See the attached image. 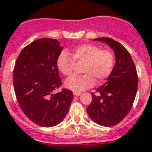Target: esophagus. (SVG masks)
<instances>
[{
	"label": "esophagus",
	"instance_id": "34e87169",
	"mask_svg": "<svg viewBox=\"0 0 152 152\" xmlns=\"http://www.w3.org/2000/svg\"><path fill=\"white\" fill-rule=\"evenodd\" d=\"M80 94H81L80 92H76V91H73L74 96H79V95H80Z\"/></svg>",
	"mask_w": 152,
	"mask_h": 152
}]
</instances>
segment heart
Returning a JSON list of instances; mask_svg holds the SVG:
<instances>
[{
	"mask_svg": "<svg viewBox=\"0 0 152 152\" xmlns=\"http://www.w3.org/2000/svg\"><path fill=\"white\" fill-rule=\"evenodd\" d=\"M75 62H84L83 75L72 76L65 81V86L70 90L80 92L99 83L106 80L110 76L115 64V57L108 50H101L94 44H81L76 46L68 54L61 52L57 59V66L64 76H70L75 67Z\"/></svg>",
	"mask_w": 152,
	"mask_h": 152,
	"instance_id": "obj_1",
	"label": "heart"
}]
</instances>
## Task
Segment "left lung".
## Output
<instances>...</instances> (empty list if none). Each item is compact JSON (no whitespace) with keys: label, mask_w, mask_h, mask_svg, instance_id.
Instances as JSON below:
<instances>
[{"label":"left lung","mask_w":152,"mask_h":152,"mask_svg":"<svg viewBox=\"0 0 152 152\" xmlns=\"http://www.w3.org/2000/svg\"><path fill=\"white\" fill-rule=\"evenodd\" d=\"M113 49L116 61L114 68L103 85L91 93L92 101L87 108L91 119L98 125L110 127L125 118L134 102L138 76L131 55L121 43L110 38H98Z\"/></svg>","instance_id":"left-lung-1"}]
</instances>
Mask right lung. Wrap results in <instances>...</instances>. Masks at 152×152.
<instances>
[{"mask_svg":"<svg viewBox=\"0 0 152 152\" xmlns=\"http://www.w3.org/2000/svg\"><path fill=\"white\" fill-rule=\"evenodd\" d=\"M62 46L57 39H38L22 50L15 61L13 85L20 108L42 127H53L64 120L73 99L71 91H54L61 86L57 59Z\"/></svg>","mask_w":152,"mask_h":152,"instance_id":"right-lung-1","label":"right lung"}]
</instances>
